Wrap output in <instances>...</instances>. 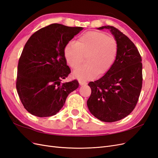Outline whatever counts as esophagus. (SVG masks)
Segmentation results:
<instances>
[{"mask_svg": "<svg viewBox=\"0 0 158 158\" xmlns=\"http://www.w3.org/2000/svg\"><path fill=\"white\" fill-rule=\"evenodd\" d=\"M79 84L81 85H86L87 82H84V81H82V80H80L79 81Z\"/></svg>", "mask_w": 158, "mask_h": 158, "instance_id": "esophagus-1", "label": "esophagus"}]
</instances>
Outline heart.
I'll return each instance as SVG.
<instances>
[{
  "mask_svg": "<svg viewBox=\"0 0 158 158\" xmlns=\"http://www.w3.org/2000/svg\"><path fill=\"white\" fill-rule=\"evenodd\" d=\"M117 52V40L98 31L85 32L79 36L76 43L70 41L64 48L66 61L73 69L78 67L85 55L86 64L73 72L74 77L82 81L107 73L115 61Z\"/></svg>",
  "mask_w": 158,
  "mask_h": 158,
  "instance_id": "b5f03b06",
  "label": "heart"
}]
</instances>
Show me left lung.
Wrapping results in <instances>:
<instances>
[{
  "mask_svg": "<svg viewBox=\"0 0 158 158\" xmlns=\"http://www.w3.org/2000/svg\"><path fill=\"white\" fill-rule=\"evenodd\" d=\"M98 29L110 30L117 41L118 52L111 69L88 84L92 93L87 106L99 120L112 123L126 117L136 106L142 86V58L133 42L116 27Z\"/></svg>",
  "mask_w": 158,
  "mask_h": 158,
  "instance_id": "left-lung-1",
  "label": "left lung"
}]
</instances>
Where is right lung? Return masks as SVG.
Listing matches in <instances>:
<instances>
[{
  "mask_svg": "<svg viewBox=\"0 0 158 158\" xmlns=\"http://www.w3.org/2000/svg\"><path fill=\"white\" fill-rule=\"evenodd\" d=\"M83 30L52 23L35 32L18 61L16 89L23 107L33 115H55L69 94L78 88L76 80L61 83L70 73L64 56L65 45Z\"/></svg>",
  "mask_w": 158,
  "mask_h": 158,
  "instance_id": "add662e5",
  "label": "right lung"
}]
</instances>
